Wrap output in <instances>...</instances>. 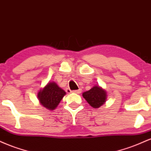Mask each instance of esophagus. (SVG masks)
<instances>
[{
	"instance_id": "esophagus-1",
	"label": "esophagus",
	"mask_w": 151,
	"mask_h": 151,
	"mask_svg": "<svg viewBox=\"0 0 151 151\" xmlns=\"http://www.w3.org/2000/svg\"><path fill=\"white\" fill-rule=\"evenodd\" d=\"M72 92L75 93H80L81 92V89H79L78 90H74V91H72Z\"/></svg>"
}]
</instances>
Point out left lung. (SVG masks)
<instances>
[{
    "label": "left lung",
    "mask_w": 151,
    "mask_h": 151,
    "mask_svg": "<svg viewBox=\"0 0 151 151\" xmlns=\"http://www.w3.org/2000/svg\"><path fill=\"white\" fill-rule=\"evenodd\" d=\"M82 96L93 108H99L106 99V93L101 87L95 86L89 91L83 93Z\"/></svg>",
    "instance_id": "8db88e82"
}]
</instances>
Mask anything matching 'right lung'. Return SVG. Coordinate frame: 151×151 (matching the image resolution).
Returning <instances> with one entry per match:
<instances>
[{"mask_svg":"<svg viewBox=\"0 0 151 151\" xmlns=\"http://www.w3.org/2000/svg\"><path fill=\"white\" fill-rule=\"evenodd\" d=\"M65 94V91L55 82H50L39 91L37 96L41 104L50 110H54Z\"/></svg>","mask_w":151,"mask_h":151,"instance_id":"obj_1","label":"right lung"}]
</instances>
